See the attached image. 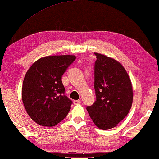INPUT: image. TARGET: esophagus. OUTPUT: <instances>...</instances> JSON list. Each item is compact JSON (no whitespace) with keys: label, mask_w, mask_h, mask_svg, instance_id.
<instances>
[{"label":"esophagus","mask_w":159,"mask_h":159,"mask_svg":"<svg viewBox=\"0 0 159 159\" xmlns=\"http://www.w3.org/2000/svg\"><path fill=\"white\" fill-rule=\"evenodd\" d=\"M80 103H81V101L80 100H75L73 101V103L75 104V105H77V104H80Z\"/></svg>","instance_id":"obj_1"}]
</instances>
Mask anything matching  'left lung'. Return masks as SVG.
I'll use <instances>...</instances> for the list:
<instances>
[{"instance_id":"left-lung-1","label":"left lung","mask_w":159,"mask_h":159,"mask_svg":"<svg viewBox=\"0 0 159 159\" xmlns=\"http://www.w3.org/2000/svg\"><path fill=\"white\" fill-rule=\"evenodd\" d=\"M94 53L97 100L87 110L98 128L109 129L118 125L128 114L133 89L130 78L120 62L103 54Z\"/></svg>"}]
</instances>
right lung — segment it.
I'll return each instance as SVG.
<instances>
[{
  "instance_id": "1",
  "label": "right lung",
  "mask_w": 159,
  "mask_h": 159,
  "mask_svg": "<svg viewBox=\"0 0 159 159\" xmlns=\"http://www.w3.org/2000/svg\"><path fill=\"white\" fill-rule=\"evenodd\" d=\"M75 58L74 55L43 57L27 70L22 84V102L35 123L55 126L69 113L72 102L64 95L61 77Z\"/></svg>"
}]
</instances>
